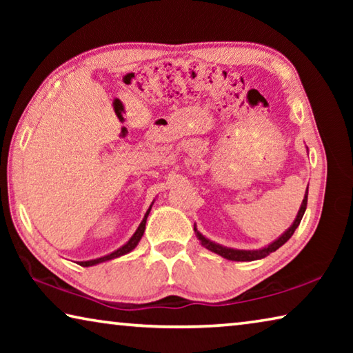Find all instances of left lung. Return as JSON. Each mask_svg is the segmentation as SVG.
Listing matches in <instances>:
<instances>
[{
	"mask_svg": "<svg viewBox=\"0 0 353 353\" xmlns=\"http://www.w3.org/2000/svg\"><path fill=\"white\" fill-rule=\"evenodd\" d=\"M307 201H308V187H307V193H305V198H303L302 201V205H301V210H299L297 216L294 219V223H292V225L290 227L288 230L285 232V234L279 238V240H276L274 243H271L270 246L265 248V249H260V250H238V249H229V248H224V246H219V244L213 243L210 240H207L205 236H202L198 229H196L194 225V232H196V236L199 238L201 244L204 248H207L208 250H212V252L218 254L221 256H224V259L227 260H232V261H252V260H259V259H265L266 255H270L271 252H274V250H277L280 246H283V244L290 240V238L292 236V234H294V230L299 227V224H301L302 221V216L303 213H305V208H307Z\"/></svg>",
	"mask_w": 353,
	"mask_h": 353,
	"instance_id": "1",
	"label": "left lung"
}]
</instances>
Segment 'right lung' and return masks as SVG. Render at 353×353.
I'll list each match as a JSON object with an SVG mask.
<instances>
[{
    "label": "right lung",
    "mask_w": 353,
    "mask_h": 353,
    "mask_svg": "<svg viewBox=\"0 0 353 353\" xmlns=\"http://www.w3.org/2000/svg\"><path fill=\"white\" fill-rule=\"evenodd\" d=\"M149 212H151V207H149V210L146 212V214H145V218H143V221H141V224L139 225V229L135 230V234L132 235V238H130V240L124 244L123 248H119L118 250H115V252H112V254H109V255H105V256H101V259H97V260H88V261H79V265L81 266H93V265H98V263H103V261H107V260H112V259H117V256H121V255H124V254H128V252H130V250H132L137 244H139V241L141 240V236H143V234H145V229H146V219H148V214H149Z\"/></svg>",
    "instance_id": "obj_1"
}]
</instances>
